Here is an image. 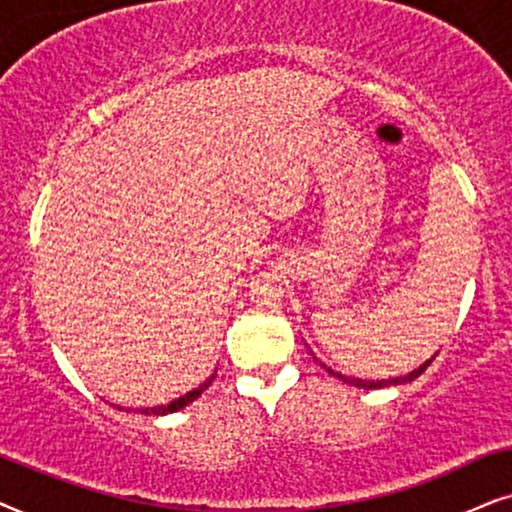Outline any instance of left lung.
Returning <instances> with one entry per match:
<instances>
[{"label":"left lung","instance_id":"obj_1","mask_svg":"<svg viewBox=\"0 0 512 512\" xmlns=\"http://www.w3.org/2000/svg\"><path fill=\"white\" fill-rule=\"evenodd\" d=\"M435 358V356H433ZM433 358L431 360H426L424 365H419L417 370H412L410 374H405V377H395V379H377V381H367V379H356V377H344V374H339V372H335V370H330V367L327 365H323L327 372L332 374V377H337V379H342V381H346V384H351V386H358V388H384V386H398V384H407V381H414L417 377H421V372L426 370L428 365L433 363Z\"/></svg>","mask_w":512,"mask_h":512}]
</instances>
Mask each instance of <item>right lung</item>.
Listing matches in <instances>:
<instances>
[{
	"mask_svg": "<svg viewBox=\"0 0 512 512\" xmlns=\"http://www.w3.org/2000/svg\"><path fill=\"white\" fill-rule=\"evenodd\" d=\"M213 379H215V374H210V377L203 381V384L199 386V388H194V391H189V393H185L182 395V398H177V400H173V403H168V405H159V407H140V410H135L138 414H154V417H161V414H170V412H177V410H182V407H187L189 403H194L196 398H199V395L206 391V388L213 384ZM121 410V407H119ZM131 412V410H128Z\"/></svg>",
	"mask_w": 512,
	"mask_h": 512,
	"instance_id": "right-lung-1",
	"label": "right lung"
}]
</instances>
